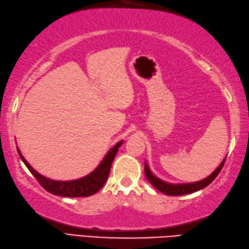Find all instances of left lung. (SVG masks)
Wrapping results in <instances>:
<instances>
[{"label": "left lung", "mask_w": 249, "mask_h": 249, "mask_svg": "<svg viewBox=\"0 0 249 249\" xmlns=\"http://www.w3.org/2000/svg\"><path fill=\"white\" fill-rule=\"evenodd\" d=\"M226 161V158L223 160V162L219 164V166L215 169L213 173L208 176L207 178H204L200 181L197 182H191V183H169V182H165L163 180H161L160 178H158L157 176H154L151 170L149 169V166L147 162H145V175L146 178L148 179V181L156 187V189L160 192L164 193V194L169 195V196H179V195H185V194H191V193L197 192L199 190H202L203 187L208 186L211 182L216 178L217 175L219 174V171L222 170L224 163Z\"/></svg>", "instance_id": "8db88e82"}]
</instances>
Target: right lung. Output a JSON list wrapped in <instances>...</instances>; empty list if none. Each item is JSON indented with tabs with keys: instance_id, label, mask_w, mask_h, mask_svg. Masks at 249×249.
<instances>
[{
	"instance_id": "add662e5",
	"label": "right lung",
	"mask_w": 249,
	"mask_h": 249,
	"mask_svg": "<svg viewBox=\"0 0 249 249\" xmlns=\"http://www.w3.org/2000/svg\"><path fill=\"white\" fill-rule=\"evenodd\" d=\"M123 142L124 141H120L116 143L114 147L110 148L106 156H104L100 164H99L90 174H88L85 177H82L80 179L70 181L52 180L40 175L39 173H37V171L27 163L24 157L22 156V153L18 147H17V150H18L19 156L25 164V166L29 168L32 175L35 177L43 189L48 191L49 193H51L53 195H58L63 197H87L96 194V193L104 185V183H106L116 153L118 151V148L123 145Z\"/></svg>"
}]
</instances>
